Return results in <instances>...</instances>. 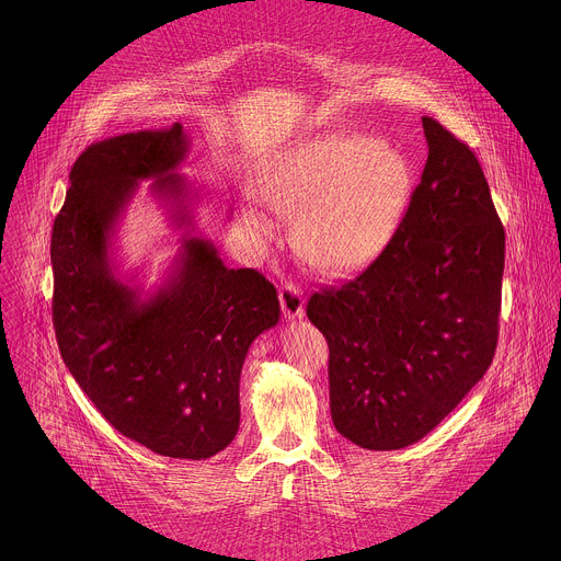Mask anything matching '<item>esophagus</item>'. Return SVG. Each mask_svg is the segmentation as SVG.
I'll return each instance as SVG.
<instances>
[{"mask_svg": "<svg viewBox=\"0 0 561 561\" xmlns=\"http://www.w3.org/2000/svg\"><path fill=\"white\" fill-rule=\"evenodd\" d=\"M279 305H282V311L288 320H300L305 316V296H302V290L293 282L282 284Z\"/></svg>", "mask_w": 561, "mask_h": 561, "instance_id": "obj_1", "label": "esophagus"}]
</instances>
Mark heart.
Returning <instances> with one entry per match:
<instances>
[{"mask_svg": "<svg viewBox=\"0 0 561 561\" xmlns=\"http://www.w3.org/2000/svg\"><path fill=\"white\" fill-rule=\"evenodd\" d=\"M261 199L293 216L294 241L316 267L345 271L368 263L400 225L412 195V168L400 149L366 136L300 142L261 168ZM245 222L267 233V214L243 206Z\"/></svg>", "mask_w": 561, "mask_h": 561, "instance_id": "b5f03b06", "label": "heart"}]
</instances>
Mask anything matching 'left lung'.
Segmentation results:
<instances>
[{
    "instance_id": "left-lung-1",
    "label": "left lung",
    "mask_w": 561,
    "mask_h": 561,
    "mask_svg": "<svg viewBox=\"0 0 561 561\" xmlns=\"http://www.w3.org/2000/svg\"><path fill=\"white\" fill-rule=\"evenodd\" d=\"M428 156L368 267L307 305L330 347V412L366 450H400L483 378L499 341L505 229L476 153L423 117Z\"/></svg>"
}]
</instances>
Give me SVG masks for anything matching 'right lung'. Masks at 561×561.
<instances>
[{
    "label": "right lung",
    "instance_id": "1",
    "mask_svg": "<svg viewBox=\"0 0 561 561\" xmlns=\"http://www.w3.org/2000/svg\"><path fill=\"white\" fill-rule=\"evenodd\" d=\"M181 124L90 145L54 218L53 321L81 391L122 435L151 453L204 460L240 428V376L259 334L279 321L277 290L256 268H229L195 233ZM140 180H153L186 227L169 279L153 295L126 285L110 243Z\"/></svg>",
    "mask_w": 561,
    "mask_h": 561
}]
</instances>
